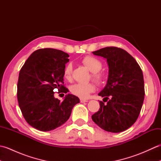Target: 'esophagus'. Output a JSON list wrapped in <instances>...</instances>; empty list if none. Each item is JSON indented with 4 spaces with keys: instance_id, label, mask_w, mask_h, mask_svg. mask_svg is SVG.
<instances>
[{
    "instance_id": "34e87169",
    "label": "esophagus",
    "mask_w": 161,
    "mask_h": 161,
    "mask_svg": "<svg viewBox=\"0 0 161 161\" xmlns=\"http://www.w3.org/2000/svg\"><path fill=\"white\" fill-rule=\"evenodd\" d=\"M88 100H84V99H80V102L83 103V102H87Z\"/></svg>"
}]
</instances>
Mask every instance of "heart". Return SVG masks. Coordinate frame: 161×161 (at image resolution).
Here are the masks:
<instances>
[{
	"instance_id": "b5f03b06",
	"label": "heart",
	"mask_w": 161,
	"mask_h": 161,
	"mask_svg": "<svg viewBox=\"0 0 161 161\" xmlns=\"http://www.w3.org/2000/svg\"><path fill=\"white\" fill-rule=\"evenodd\" d=\"M82 63L91 73V77L95 83L97 85H101L104 83L106 76L105 74L100 70L103 66L102 62L100 60L92 56H86L81 59ZM72 72H73V66L72 64L68 63L64 68L63 76L67 80H70ZM95 90V86L93 84H75L70 87V91L73 95L76 96L86 99L89 94Z\"/></svg>"
}]
</instances>
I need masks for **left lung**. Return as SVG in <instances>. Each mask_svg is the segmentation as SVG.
<instances>
[{
	"mask_svg": "<svg viewBox=\"0 0 161 161\" xmlns=\"http://www.w3.org/2000/svg\"><path fill=\"white\" fill-rule=\"evenodd\" d=\"M93 53L107 59L109 70L107 85L98 94L104 102L100 101V108L92 119L107 131H124L137 120L142 107V71L134 58L119 47H106Z\"/></svg>",
	"mask_w": 161,
	"mask_h": 161,
	"instance_id": "8db88e82",
	"label": "left lung"
}]
</instances>
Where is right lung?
I'll list each match as a JSON object with an SVG mask.
<instances>
[{"instance_id":"add662e5","label":"right lung","mask_w":161,"mask_h":161,"mask_svg":"<svg viewBox=\"0 0 161 161\" xmlns=\"http://www.w3.org/2000/svg\"><path fill=\"white\" fill-rule=\"evenodd\" d=\"M68 54L53 48L35 51L19 72L17 99L28 124L39 131H49L66 122L80 99L72 94L64 100L54 97V91L67 93L63 70L69 61Z\"/></svg>"}]
</instances>
